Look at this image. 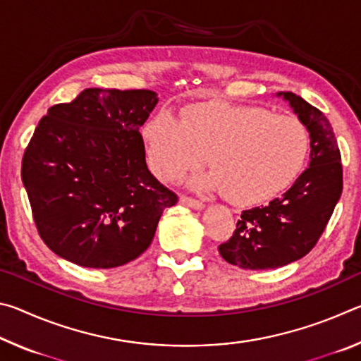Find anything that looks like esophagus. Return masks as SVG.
Masks as SVG:
<instances>
[{
  "label": "esophagus",
  "instance_id": "1",
  "mask_svg": "<svg viewBox=\"0 0 361 361\" xmlns=\"http://www.w3.org/2000/svg\"><path fill=\"white\" fill-rule=\"evenodd\" d=\"M180 202H181L183 205L191 207V209H194V210H202L204 207H205L202 202H200V200L189 197V195H181V197H180Z\"/></svg>",
  "mask_w": 361,
  "mask_h": 361
}]
</instances>
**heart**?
Here are the masks:
<instances>
[{
  "mask_svg": "<svg viewBox=\"0 0 361 361\" xmlns=\"http://www.w3.org/2000/svg\"><path fill=\"white\" fill-rule=\"evenodd\" d=\"M143 137L159 178L199 167L207 156L212 172L194 185L221 189L242 207L282 192L301 172L310 146L307 127L298 118L224 102L195 103L181 118L161 109L146 122Z\"/></svg>",
  "mask_w": 361,
  "mask_h": 361,
  "instance_id": "1",
  "label": "heart"
}]
</instances>
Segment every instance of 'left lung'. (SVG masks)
<instances>
[{"instance_id": "left-lung-1", "label": "left lung", "mask_w": 361, "mask_h": 361, "mask_svg": "<svg viewBox=\"0 0 361 361\" xmlns=\"http://www.w3.org/2000/svg\"><path fill=\"white\" fill-rule=\"evenodd\" d=\"M277 95L290 103L307 127L310 162L282 197L243 210L234 234L218 247L229 264L252 271L282 267L307 255L325 231L342 192L341 152L329 121L296 94Z\"/></svg>"}]
</instances>
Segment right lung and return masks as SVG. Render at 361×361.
<instances>
[{"instance_id": "add662e5", "label": "right lung", "mask_w": 361, "mask_h": 361, "mask_svg": "<svg viewBox=\"0 0 361 361\" xmlns=\"http://www.w3.org/2000/svg\"><path fill=\"white\" fill-rule=\"evenodd\" d=\"M157 102L152 90L94 87L39 121L22 181L41 239L60 258L94 269L127 264L178 202L146 166L140 127Z\"/></svg>"}]
</instances>
